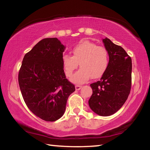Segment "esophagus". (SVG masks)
<instances>
[{"instance_id":"obj_1","label":"esophagus","mask_w":150,"mask_h":150,"mask_svg":"<svg viewBox=\"0 0 150 150\" xmlns=\"http://www.w3.org/2000/svg\"><path fill=\"white\" fill-rule=\"evenodd\" d=\"M81 87H82V86H81V85H75V89L77 90V91L80 90L81 88Z\"/></svg>"}]
</instances>
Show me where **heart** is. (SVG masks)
Returning <instances> with one entry per match:
<instances>
[{
    "label": "heart",
    "mask_w": 150,
    "mask_h": 150,
    "mask_svg": "<svg viewBox=\"0 0 150 150\" xmlns=\"http://www.w3.org/2000/svg\"><path fill=\"white\" fill-rule=\"evenodd\" d=\"M71 53L73 56L63 55L62 67L65 75L71 77L79 63L81 68L71 79L73 83H83L91 77L99 78L108 67L109 54L107 50L88 40H81L73 47Z\"/></svg>",
    "instance_id": "b5f03b06"
}]
</instances>
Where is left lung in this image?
Masks as SVG:
<instances>
[{"label": "left lung", "instance_id": "8db88e82", "mask_svg": "<svg viewBox=\"0 0 150 150\" xmlns=\"http://www.w3.org/2000/svg\"><path fill=\"white\" fill-rule=\"evenodd\" d=\"M109 54V65L100 81L91 84L88 105L103 116L116 112L128 97L132 85V59L122 47L108 38L103 40Z\"/></svg>", "mask_w": 150, "mask_h": 150}]
</instances>
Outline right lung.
Masks as SVG:
<instances>
[{"label": "right lung", "instance_id": "obj_1", "mask_svg": "<svg viewBox=\"0 0 150 150\" xmlns=\"http://www.w3.org/2000/svg\"><path fill=\"white\" fill-rule=\"evenodd\" d=\"M65 48L57 38L43 39L24 55L19 71L25 103L33 114L47 122L62 117L68 97L75 91L62 67Z\"/></svg>", "mask_w": 150, "mask_h": 150}]
</instances>
